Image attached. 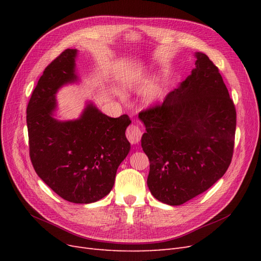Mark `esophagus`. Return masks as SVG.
Wrapping results in <instances>:
<instances>
[{
	"mask_svg": "<svg viewBox=\"0 0 261 261\" xmlns=\"http://www.w3.org/2000/svg\"><path fill=\"white\" fill-rule=\"evenodd\" d=\"M126 137L129 140V143L135 145L138 144L141 138V130L136 125H130L126 129Z\"/></svg>",
	"mask_w": 261,
	"mask_h": 261,
	"instance_id": "esophagus-1",
	"label": "esophagus"
}]
</instances>
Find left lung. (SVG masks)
Returning a JSON list of instances; mask_svg holds the SVG:
<instances>
[{"label":"left lung","instance_id":"8db88e82","mask_svg":"<svg viewBox=\"0 0 261 261\" xmlns=\"http://www.w3.org/2000/svg\"><path fill=\"white\" fill-rule=\"evenodd\" d=\"M195 68L162 105L144 110L141 147L154 198L179 206L224 175L234 151L236 110L219 68L196 52Z\"/></svg>","mask_w":261,"mask_h":261}]
</instances>
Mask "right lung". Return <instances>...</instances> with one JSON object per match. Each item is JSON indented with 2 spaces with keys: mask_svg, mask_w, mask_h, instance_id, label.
Returning <instances> with one entry per match:
<instances>
[{
  "mask_svg": "<svg viewBox=\"0 0 261 261\" xmlns=\"http://www.w3.org/2000/svg\"><path fill=\"white\" fill-rule=\"evenodd\" d=\"M76 49H66L45 67L27 107L29 155L44 183L63 199L90 203L107 196L118 165L128 154L125 130L128 115L110 117L88 103L80 118L62 122L53 117L55 94L78 81Z\"/></svg>",
  "mask_w": 261,
  "mask_h": 261,
  "instance_id": "1",
  "label": "right lung"
}]
</instances>
